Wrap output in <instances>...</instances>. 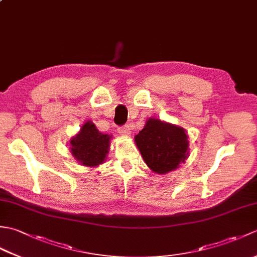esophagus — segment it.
Masks as SVG:
<instances>
[{
    "label": "esophagus",
    "mask_w": 257,
    "mask_h": 257,
    "mask_svg": "<svg viewBox=\"0 0 257 257\" xmlns=\"http://www.w3.org/2000/svg\"><path fill=\"white\" fill-rule=\"evenodd\" d=\"M118 133L121 135V136H128L130 133V128L128 124H123V125H120L118 128Z\"/></svg>",
    "instance_id": "obj_1"
}]
</instances>
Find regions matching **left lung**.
<instances>
[{
    "mask_svg": "<svg viewBox=\"0 0 257 257\" xmlns=\"http://www.w3.org/2000/svg\"><path fill=\"white\" fill-rule=\"evenodd\" d=\"M145 162L152 171L168 173L188 158V136L183 128L151 118L135 137Z\"/></svg>",
    "mask_w": 257,
    "mask_h": 257,
    "instance_id": "8db88e82",
    "label": "left lung"
}]
</instances>
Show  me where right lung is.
<instances>
[{
  "mask_svg": "<svg viewBox=\"0 0 257 257\" xmlns=\"http://www.w3.org/2000/svg\"><path fill=\"white\" fill-rule=\"evenodd\" d=\"M110 138L98 132L94 123L87 121L70 141V151L83 166L96 167L105 161Z\"/></svg>",
  "mask_w": 257,
  "mask_h": 257,
  "instance_id": "right-lung-1",
  "label": "right lung"
}]
</instances>
